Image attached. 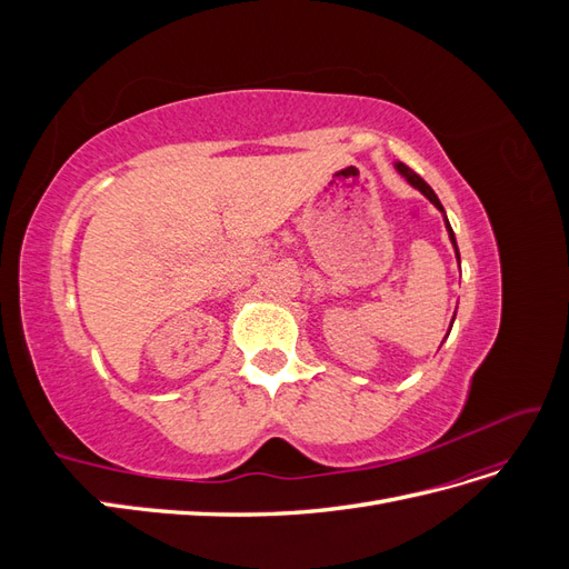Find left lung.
I'll list each match as a JSON object with an SVG mask.
<instances>
[{"label":"left lung","instance_id":"1","mask_svg":"<svg viewBox=\"0 0 569 569\" xmlns=\"http://www.w3.org/2000/svg\"><path fill=\"white\" fill-rule=\"evenodd\" d=\"M393 168L399 170V176H403L406 180H408V184H412L418 189V192H422L429 201H432L437 209L441 211V216H443V226H446V232H449V239H451V244H453V251H456V261H458V266H460V251H458V244H456V234H453V228H451V222H449V218H446V211H443V206H441V201H439V197L435 194V189L429 187L418 173H412V170L406 166V163H401V161H396L393 163ZM453 320H456V316H453ZM453 320H451V327H453ZM451 327H449V332H451ZM449 332H446V337H449Z\"/></svg>","mask_w":569,"mask_h":569}]
</instances>
